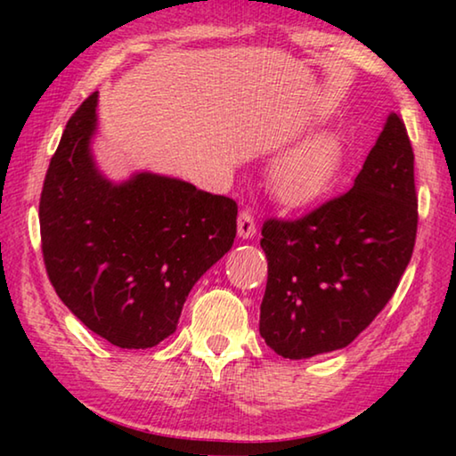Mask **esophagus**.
<instances>
[{"label": "esophagus", "instance_id": "1", "mask_svg": "<svg viewBox=\"0 0 456 456\" xmlns=\"http://www.w3.org/2000/svg\"><path fill=\"white\" fill-rule=\"evenodd\" d=\"M237 233L239 237L243 239H251L256 237L257 233V225H256V219H253V215L249 209H243L239 213V221H237Z\"/></svg>", "mask_w": 456, "mask_h": 456}]
</instances>
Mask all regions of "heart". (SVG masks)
<instances>
[{
  "instance_id": "obj_1",
  "label": "heart",
  "mask_w": 456,
  "mask_h": 456,
  "mask_svg": "<svg viewBox=\"0 0 456 456\" xmlns=\"http://www.w3.org/2000/svg\"><path fill=\"white\" fill-rule=\"evenodd\" d=\"M342 163V136L336 130H318L275 160L269 189L288 209H307L331 189Z\"/></svg>"
}]
</instances>
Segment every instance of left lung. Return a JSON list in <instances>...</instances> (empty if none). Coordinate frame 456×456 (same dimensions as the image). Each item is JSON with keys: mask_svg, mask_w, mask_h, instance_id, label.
<instances>
[{"mask_svg": "<svg viewBox=\"0 0 456 456\" xmlns=\"http://www.w3.org/2000/svg\"><path fill=\"white\" fill-rule=\"evenodd\" d=\"M419 199L414 152L392 112L354 187L296 221L267 219L259 334L304 360L346 348L390 302L412 257Z\"/></svg>", "mask_w": 456, "mask_h": 456, "instance_id": "1", "label": "left lung"}]
</instances>
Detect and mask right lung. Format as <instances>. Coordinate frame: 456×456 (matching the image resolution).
<instances>
[{"label":"right lung","instance_id":"right-lung-1","mask_svg":"<svg viewBox=\"0 0 456 456\" xmlns=\"http://www.w3.org/2000/svg\"><path fill=\"white\" fill-rule=\"evenodd\" d=\"M98 92L68 120L40 197L45 272L84 326L128 350L176 330L184 299L235 241L237 203L171 176L112 183L90 142Z\"/></svg>","mask_w":456,"mask_h":456}]
</instances>
